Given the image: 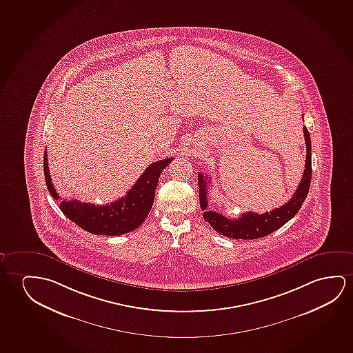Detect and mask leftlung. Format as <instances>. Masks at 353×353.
<instances>
[{
	"label": "left lung",
	"instance_id": "left-lung-1",
	"mask_svg": "<svg viewBox=\"0 0 353 353\" xmlns=\"http://www.w3.org/2000/svg\"><path fill=\"white\" fill-rule=\"evenodd\" d=\"M303 136L306 142L307 155L305 171L301 182L297 187L292 199L281 208L267 211L265 214L245 212L241 214L238 219H228L214 210H208V177L203 174H198L199 183L200 208L204 211V220L220 234L230 239H257L271 234L279 230L288 221L292 220L301 209L302 203L306 199L312 177L311 137L306 126L303 128Z\"/></svg>",
	"mask_w": 353,
	"mask_h": 353
}]
</instances>
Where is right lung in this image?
<instances>
[{
    "mask_svg": "<svg viewBox=\"0 0 353 353\" xmlns=\"http://www.w3.org/2000/svg\"><path fill=\"white\" fill-rule=\"evenodd\" d=\"M174 158L150 163L136 184L121 199L107 205L81 203L79 200H63L59 208L69 220L80 228L96 235H121L138 228L147 219L153 206L155 190L163 170ZM43 172L47 188L54 199H61L52 184L47 152L43 155Z\"/></svg>",
    "mask_w": 353,
    "mask_h": 353,
    "instance_id": "obj_1",
    "label": "right lung"
}]
</instances>
